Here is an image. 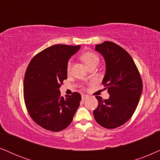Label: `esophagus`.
<instances>
[{"mask_svg": "<svg viewBox=\"0 0 160 160\" xmlns=\"http://www.w3.org/2000/svg\"><path fill=\"white\" fill-rule=\"evenodd\" d=\"M87 98H88V96L86 95V94H82V100H86Z\"/></svg>", "mask_w": 160, "mask_h": 160, "instance_id": "esophagus-1", "label": "esophagus"}]
</instances>
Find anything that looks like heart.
Segmentation results:
<instances>
[{"mask_svg": "<svg viewBox=\"0 0 160 160\" xmlns=\"http://www.w3.org/2000/svg\"><path fill=\"white\" fill-rule=\"evenodd\" d=\"M81 59L84 61L87 67L88 68L93 65H97L99 63V56L93 52H86L81 55ZM72 62L69 61L67 64V72L71 71Z\"/></svg>", "mask_w": 160, "mask_h": 160, "instance_id": "heart-1", "label": "heart"}]
</instances>
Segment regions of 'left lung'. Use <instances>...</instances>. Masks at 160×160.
<instances>
[{
	"label": "left lung",
	"mask_w": 160,
	"mask_h": 160,
	"mask_svg": "<svg viewBox=\"0 0 160 160\" xmlns=\"http://www.w3.org/2000/svg\"><path fill=\"white\" fill-rule=\"evenodd\" d=\"M106 63L102 84L110 97L97 98L99 104L93 113L97 122L107 129L125 123L135 112L142 91L141 77L131 55L118 44L106 41L97 44Z\"/></svg>",
	"instance_id": "1"
}]
</instances>
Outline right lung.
Wrapping results in <instances>:
<instances>
[{
    "instance_id": "obj_1",
    "label": "right lung",
    "mask_w": 160,
    "mask_h": 160,
    "mask_svg": "<svg viewBox=\"0 0 160 160\" xmlns=\"http://www.w3.org/2000/svg\"><path fill=\"white\" fill-rule=\"evenodd\" d=\"M80 46L55 44L32 58L25 72L23 95L31 118L47 130L59 132L71 123L81 101L74 92L61 97L59 88L67 79L69 59Z\"/></svg>"
}]
</instances>
